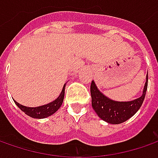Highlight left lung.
Listing matches in <instances>:
<instances>
[{
    "mask_svg": "<svg viewBox=\"0 0 158 158\" xmlns=\"http://www.w3.org/2000/svg\"><path fill=\"white\" fill-rule=\"evenodd\" d=\"M148 88V74L142 97L129 102L113 101L98 89L95 82L90 84L91 105L98 117L110 124H120L134 116L142 106Z\"/></svg>",
    "mask_w": 158,
    "mask_h": 158,
    "instance_id": "8db88e82",
    "label": "left lung"
}]
</instances>
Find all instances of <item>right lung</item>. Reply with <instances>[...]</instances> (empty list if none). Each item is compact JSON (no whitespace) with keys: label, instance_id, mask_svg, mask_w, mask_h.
I'll list each match as a JSON object with an SVG mask.
<instances>
[{"label":"right lung","instance_id":"add662e5","mask_svg":"<svg viewBox=\"0 0 158 158\" xmlns=\"http://www.w3.org/2000/svg\"><path fill=\"white\" fill-rule=\"evenodd\" d=\"M64 94H65V85L62 88V90L60 92V96L52 103H49L45 106H39V107H26L18 104L16 101H15V105L18 106L24 113H26L28 116L32 117L34 118H43L49 117L50 115L53 114L57 111L58 109L62 105V102L64 99Z\"/></svg>","mask_w":158,"mask_h":158}]
</instances>
